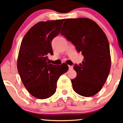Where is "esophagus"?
<instances>
[{
  "label": "esophagus",
  "instance_id": "34e87169",
  "mask_svg": "<svg viewBox=\"0 0 123 123\" xmlns=\"http://www.w3.org/2000/svg\"><path fill=\"white\" fill-rule=\"evenodd\" d=\"M68 68L69 70H72V69H73V67L72 66H68Z\"/></svg>",
  "mask_w": 123,
  "mask_h": 123
}]
</instances>
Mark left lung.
I'll return each mask as SVG.
<instances>
[{"label": "left lung", "instance_id": "left-lung-1", "mask_svg": "<svg viewBox=\"0 0 123 123\" xmlns=\"http://www.w3.org/2000/svg\"><path fill=\"white\" fill-rule=\"evenodd\" d=\"M61 34L84 56L82 63L74 67L77 77L71 80L73 89L82 96H93L103 87L111 67L109 43L106 34L88 18L66 19Z\"/></svg>", "mask_w": 123, "mask_h": 123}]
</instances>
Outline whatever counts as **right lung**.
<instances>
[{"label":"right lung","mask_w":123,"mask_h":123,"mask_svg":"<svg viewBox=\"0 0 123 123\" xmlns=\"http://www.w3.org/2000/svg\"><path fill=\"white\" fill-rule=\"evenodd\" d=\"M64 19L40 21L26 33L21 43L17 69L29 93L38 99L50 97L56 91L57 80L67 72L66 63L50 64L47 55H53L52 41L60 34Z\"/></svg>","instance_id":"right-lung-1"}]
</instances>
